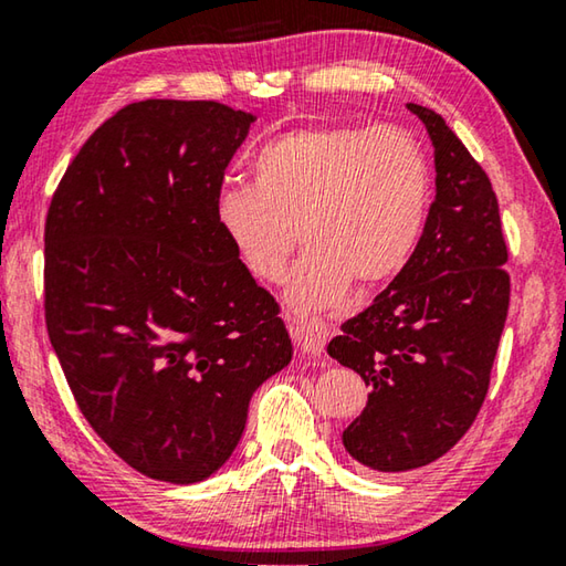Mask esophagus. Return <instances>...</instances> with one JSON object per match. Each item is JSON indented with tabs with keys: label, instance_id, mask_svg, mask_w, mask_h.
Segmentation results:
<instances>
[{
	"label": "esophagus",
	"instance_id": "esophagus-1",
	"mask_svg": "<svg viewBox=\"0 0 566 566\" xmlns=\"http://www.w3.org/2000/svg\"><path fill=\"white\" fill-rule=\"evenodd\" d=\"M292 337L296 339V347H300L304 354H310V357H319L329 337V324L319 317L296 319L292 324Z\"/></svg>",
	"mask_w": 566,
	"mask_h": 566
}]
</instances>
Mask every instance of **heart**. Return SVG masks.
<instances>
[{
	"label": "heart",
	"mask_w": 566,
	"mask_h": 566,
	"mask_svg": "<svg viewBox=\"0 0 566 566\" xmlns=\"http://www.w3.org/2000/svg\"><path fill=\"white\" fill-rule=\"evenodd\" d=\"M432 205V165L397 124H310L252 157V187H224L214 217L254 280L286 276L302 239L292 302L317 310L347 290H375L405 270Z\"/></svg>",
	"instance_id": "obj_1"
}]
</instances>
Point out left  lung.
Returning <instances> with one entry per match:
<instances>
[{"mask_svg":"<svg viewBox=\"0 0 566 566\" xmlns=\"http://www.w3.org/2000/svg\"><path fill=\"white\" fill-rule=\"evenodd\" d=\"M407 107L432 137L437 197L405 270L327 347L371 389L342 442L377 472L424 467L467 434L510 310V249L490 177L442 114Z\"/></svg>","mask_w":566,"mask_h":566,"instance_id":"obj_1","label":"left lung"}]
</instances>
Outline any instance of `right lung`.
<instances>
[{"instance_id":"add662e5","label":"right lung","mask_w":566,"mask_h":566,"mask_svg":"<svg viewBox=\"0 0 566 566\" xmlns=\"http://www.w3.org/2000/svg\"><path fill=\"white\" fill-rule=\"evenodd\" d=\"M252 114L145 99L84 142L44 224V322L76 407L122 462L195 484L292 359L274 296L217 224Z\"/></svg>"}]
</instances>
